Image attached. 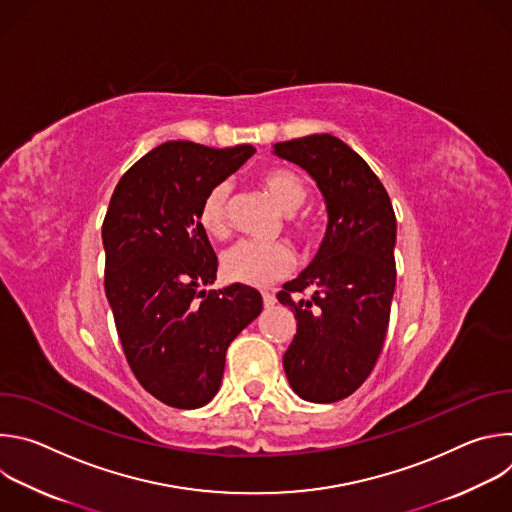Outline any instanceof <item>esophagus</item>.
I'll return each instance as SVG.
<instances>
[{
  "label": "esophagus",
  "mask_w": 512,
  "mask_h": 512,
  "mask_svg": "<svg viewBox=\"0 0 512 512\" xmlns=\"http://www.w3.org/2000/svg\"><path fill=\"white\" fill-rule=\"evenodd\" d=\"M261 298H263V306L265 308H273L275 306V296L273 294H269V291H263V294H261Z\"/></svg>",
  "instance_id": "obj_1"
}]
</instances>
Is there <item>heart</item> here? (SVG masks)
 I'll list each match as a JSON object with an SVG mask.
<instances>
[{"label":"heart","instance_id":"obj_1","mask_svg":"<svg viewBox=\"0 0 512 512\" xmlns=\"http://www.w3.org/2000/svg\"><path fill=\"white\" fill-rule=\"evenodd\" d=\"M259 182L271 194V198L287 212L296 210L308 198L306 182L287 168H265L259 174ZM229 196V182H216L200 200L198 221L202 229L214 239H225L231 231ZM291 225L302 235H310L314 231V223L308 216H294L291 218ZM221 265L227 279L253 287H265L291 271V267H294V251L285 243H263L247 239L227 249L223 253Z\"/></svg>","mask_w":512,"mask_h":512}]
</instances>
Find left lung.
Listing matches in <instances>:
<instances>
[{
    "label": "left lung",
    "mask_w": 512,
    "mask_h": 512,
    "mask_svg": "<svg viewBox=\"0 0 512 512\" xmlns=\"http://www.w3.org/2000/svg\"><path fill=\"white\" fill-rule=\"evenodd\" d=\"M273 154L316 180L328 210L318 255L277 294L298 320L283 369L302 399L334 403L367 381L381 354L397 281V218L377 174L342 139L314 133L275 143ZM308 286L313 298L298 301Z\"/></svg>",
    "instance_id": "1"
}]
</instances>
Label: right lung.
Listing matches in <instances>:
<instances>
[{
	"label": "right lung",
	"instance_id": "obj_1",
	"mask_svg": "<svg viewBox=\"0 0 512 512\" xmlns=\"http://www.w3.org/2000/svg\"><path fill=\"white\" fill-rule=\"evenodd\" d=\"M255 154L166 141L119 180L103 221L105 294L139 385L176 409L206 405L221 387L229 344L261 312L257 289L216 279L198 221L202 196Z\"/></svg>",
	"mask_w": 512,
	"mask_h": 512
}]
</instances>
